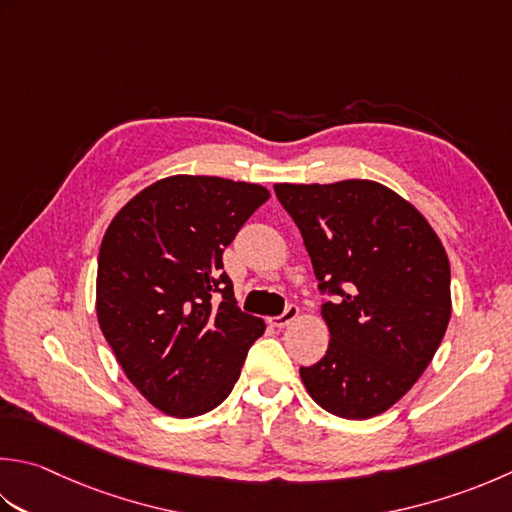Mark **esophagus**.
<instances>
[{"label":"esophagus","mask_w":512,"mask_h":512,"mask_svg":"<svg viewBox=\"0 0 512 512\" xmlns=\"http://www.w3.org/2000/svg\"><path fill=\"white\" fill-rule=\"evenodd\" d=\"M299 317V308L297 306H293L290 304L282 315H277V317H270V326H275V328H286V326H290L295 322V319Z\"/></svg>","instance_id":"1"}]
</instances>
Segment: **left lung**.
<instances>
[{
	"instance_id": "8db88e82",
	"label": "left lung",
	"mask_w": 512,
	"mask_h": 512,
	"mask_svg": "<svg viewBox=\"0 0 512 512\" xmlns=\"http://www.w3.org/2000/svg\"><path fill=\"white\" fill-rule=\"evenodd\" d=\"M302 230L330 342L299 368L308 395L344 419L382 415L433 362L450 322L442 239L402 195L370 179L275 184Z\"/></svg>"
}]
</instances>
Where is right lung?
Here are the masks:
<instances>
[{
	"mask_svg": "<svg viewBox=\"0 0 512 512\" xmlns=\"http://www.w3.org/2000/svg\"><path fill=\"white\" fill-rule=\"evenodd\" d=\"M268 197L259 184L173 175L139 190L106 228L99 328L130 384L170 417L222 404L264 335V319L237 308L222 255Z\"/></svg>",
	"mask_w": 512,
	"mask_h": 512,
	"instance_id": "obj_1",
	"label": "right lung"
}]
</instances>
